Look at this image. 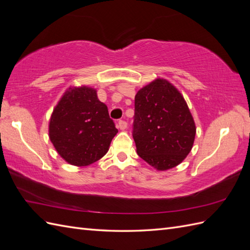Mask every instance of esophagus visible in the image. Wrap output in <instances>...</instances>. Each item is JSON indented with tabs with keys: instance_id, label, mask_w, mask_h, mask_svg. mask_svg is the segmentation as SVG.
Segmentation results:
<instances>
[{
	"instance_id": "34e87169",
	"label": "esophagus",
	"mask_w": 250,
	"mask_h": 250,
	"mask_svg": "<svg viewBox=\"0 0 250 250\" xmlns=\"http://www.w3.org/2000/svg\"><path fill=\"white\" fill-rule=\"evenodd\" d=\"M118 128H120L121 130H125L127 128V123L123 120H120L118 122Z\"/></svg>"
}]
</instances>
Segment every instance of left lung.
<instances>
[{
  "label": "left lung",
  "instance_id": "1",
  "mask_svg": "<svg viewBox=\"0 0 250 250\" xmlns=\"http://www.w3.org/2000/svg\"><path fill=\"white\" fill-rule=\"evenodd\" d=\"M133 140L137 152L157 171L176 167L191 152L196 126L184 96L157 78L134 98Z\"/></svg>",
  "mask_w": 250,
  "mask_h": 250
}]
</instances>
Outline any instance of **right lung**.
I'll use <instances>...</instances> for the list:
<instances>
[{
  "label": "right lung",
  "mask_w": 250,
  "mask_h": 250,
  "mask_svg": "<svg viewBox=\"0 0 250 250\" xmlns=\"http://www.w3.org/2000/svg\"><path fill=\"white\" fill-rule=\"evenodd\" d=\"M118 129L97 89L67 88L53 109L49 138L57 153L70 165L85 167L107 153Z\"/></svg>",
  "instance_id": "add662e5"
}]
</instances>
